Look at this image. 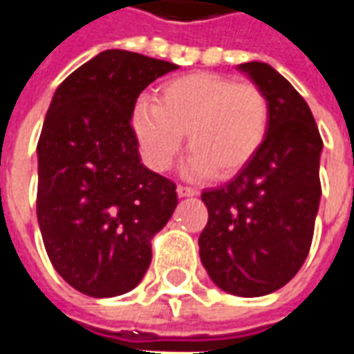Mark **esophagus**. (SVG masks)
<instances>
[{"label":"esophagus","mask_w":354,"mask_h":354,"mask_svg":"<svg viewBox=\"0 0 354 354\" xmlns=\"http://www.w3.org/2000/svg\"><path fill=\"white\" fill-rule=\"evenodd\" d=\"M176 193L178 197H195L197 195V192L193 187H185V185H178Z\"/></svg>","instance_id":"1"}]
</instances>
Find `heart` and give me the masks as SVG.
Returning a JSON list of instances; mask_svg holds the SVG:
<instances>
[{
	"label": "heart",
	"mask_w": 354,
	"mask_h": 354,
	"mask_svg": "<svg viewBox=\"0 0 354 354\" xmlns=\"http://www.w3.org/2000/svg\"><path fill=\"white\" fill-rule=\"evenodd\" d=\"M271 123L266 93L212 72H193L167 81L159 104L140 100L132 127L146 162L165 172L176 161L187 134L193 153L185 174L231 178L263 146Z\"/></svg>",
	"instance_id": "1"
}]
</instances>
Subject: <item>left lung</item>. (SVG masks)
I'll return each mask as SVG.
<instances>
[{"instance_id":"1","label":"left lung","mask_w":354,"mask_h":354,"mask_svg":"<svg viewBox=\"0 0 354 354\" xmlns=\"http://www.w3.org/2000/svg\"><path fill=\"white\" fill-rule=\"evenodd\" d=\"M239 70L266 93L271 123L263 146L231 182L205 189L203 267L218 288L258 297L282 288L304 266L320 203L322 140L301 94L266 62Z\"/></svg>"}]
</instances>
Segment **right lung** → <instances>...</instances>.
Segmentation results:
<instances>
[{"label": "right lung", "mask_w": 354, "mask_h": 354, "mask_svg": "<svg viewBox=\"0 0 354 354\" xmlns=\"http://www.w3.org/2000/svg\"><path fill=\"white\" fill-rule=\"evenodd\" d=\"M167 60L104 50L70 73L37 142V222L57 273L91 297L136 288L151 239L178 205L176 184L142 165L131 119Z\"/></svg>", "instance_id": "1"}]
</instances>
